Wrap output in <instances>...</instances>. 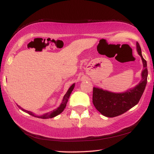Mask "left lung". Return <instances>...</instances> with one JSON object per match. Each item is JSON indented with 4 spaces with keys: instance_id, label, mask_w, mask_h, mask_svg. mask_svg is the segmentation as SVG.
<instances>
[{
    "instance_id": "1",
    "label": "left lung",
    "mask_w": 154,
    "mask_h": 154,
    "mask_svg": "<svg viewBox=\"0 0 154 154\" xmlns=\"http://www.w3.org/2000/svg\"><path fill=\"white\" fill-rule=\"evenodd\" d=\"M136 50L143 63L141 80L135 87L122 93H114L103 88L94 87L93 103L96 109L106 117H116L135 106L138 103L147 83V63L142 56L141 48L136 42Z\"/></svg>"
}]
</instances>
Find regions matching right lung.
Listing matches in <instances>:
<instances>
[{
	"label": "right lung",
	"instance_id": "obj_1",
	"mask_svg": "<svg viewBox=\"0 0 154 154\" xmlns=\"http://www.w3.org/2000/svg\"><path fill=\"white\" fill-rule=\"evenodd\" d=\"M74 87H75V83H73V84H72L71 86H70V88H68V90L67 91V92H66V94L64 95L63 98L61 103L60 104V106H58L57 109H54L53 111L43 113V114H42V115H37V114H35V113H34L33 112H31L30 111H27V110H25L24 109H23L22 107H20V106H18V105H17V106H18L19 107V109H21L23 111L26 112V113H28V114L31 115V116H34V117L39 118V119H51V118H54L55 116H56L59 115L60 113H61L63 111V110L65 109V108L66 106V104H67L68 98H69V97H70V95H71V92L73 91Z\"/></svg>",
	"mask_w": 154,
	"mask_h": 154
}]
</instances>
